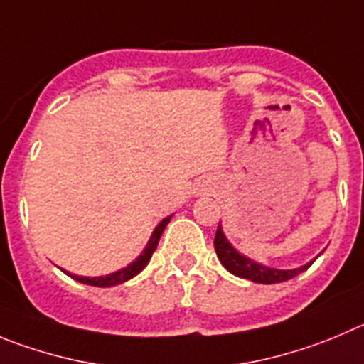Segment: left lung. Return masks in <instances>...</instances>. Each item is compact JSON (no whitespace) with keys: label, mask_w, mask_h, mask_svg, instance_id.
Segmentation results:
<instances>
[{"label":"left lung","mask_w":364,"mask_h":364,"mask_svg":"<svg viewBox=\"0 0 364 364\" xmlns=\"http://www.w3.org/2000/svg\"><path fill=\"white\" fill-rule=\"evenodd\" d=\"M213 246H215V253L217 257H219L220 264H223L230 273L235 274V277L255 282V284H278V282L291 280V278H294L296 274L309 269V267L312 266V262L316 260H311V262H307L305 266L294 267V269H277V267L262 266V264L251 260L246 255L239 253V251L232 246V242H230V240L226 239V235H224L220 223L219 228H217Z\"/></svg>","instance_id":"left-lung-1"}]
</instances>
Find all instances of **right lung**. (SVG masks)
<instances>
[{"instance_id":"1","label":"right lung","mask_w":364,"mask_h":364,"mask_svg":"<svg viewBox=\"0 0 364 364\" xmlns=\"http://www.w3.org/2000/svg\"><path fill=\"white\" fill-rule=\"evenodd\" d=\"M172 215L165 217V219L161 220V223L158 224L154 228V232H152L151 239H149L147 246L144 247V251H141L140 255H138V259L132 260L129 266L122 267V269L114 271V273H109V274H105V277H79V274H71L70 271L66 269H60L64 271V273L68 274V277L75 278L77 282H80V284H87V285H95V287H113V285H118V284H124V282L131 280V278H134L136 274L141 273V271L145 269V266L149 264V260H151L152 253L156 251V246H158L159 242V237H161L163 230L166 228V224L171 223Z\"/></svg>"}]
</instances>
